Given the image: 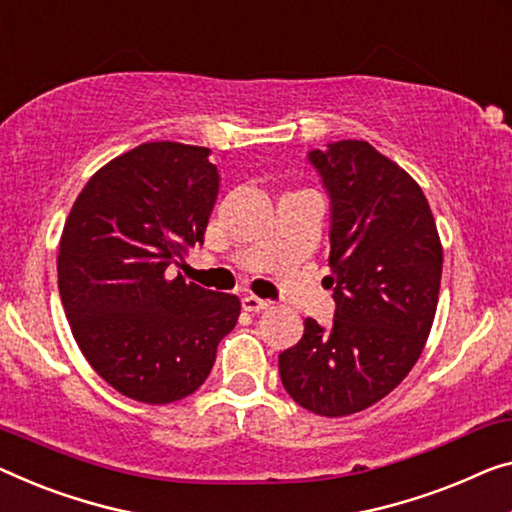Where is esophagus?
I'll use <instances>...</instances> for the list:
<instances>
[{"instance_id":"34e87169","label":"esophagus","mask_w":512,"mask_h":512,"mask_svg":"<svg viewBox=\"0 0 512 512\" xmlns=\"http://www.w3.org/2000/svg\"><path fill=\"white\" fill-rule=\"evenodd\" d=\"M241 303H243V310H248V312H262L269 308V301L259 299V296H255V294H246Z\"/></svg>"}]
</instances>
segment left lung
<instances>
[{"mask_svg":"<svg viewBox=\"0 0 512 512\" xmlns=\"http://www.w3.org/2000/svg\"><path fill=\"white\" fill-rule=\"evenodd\" d=\"M331 195V329L305 319L278 356L285 391L317 416H349L409 375L439 303L444 248L418 183L363 140L310 151Z\"/></svg>","mask_w":512,"mask_h":512,"instance_id":"obj_1","label":"left lung"}]
</instances>
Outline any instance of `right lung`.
<instances>
[{"instance_id": "1", "label": "right lung", "mask_w": 512, "mask_h": 512, "mask_svg": "<svg viewBox=\"0 0 512 512\" xmlns=\"http://www.w3.org/2000/svg\"><path fill=\"white\" fill-rule=\"evenodd\" d=\"M207 147L144 142L103 165L59 239V296L80 352L126 398L170 404L204 384L241 301L167 276L204 243L218 197Z\"/></svg>"}]
</instances>
